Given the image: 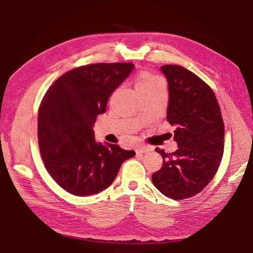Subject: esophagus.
Returning a JSON list of instances; mask_svg holds the SVG:
<instances>
[{"instance_id": "obj_1", "label": "esophagus", "mask_w": 253, "mask_h": 253, "mask_svg": "<svg viewBox=\"0 0 253 253\" xmlns=\"http://www.w3.org/2000/svg\"><path fill=\"white\" fill-rule=\"evenodd\" d=\"M152 150V148H150V146L148 145H140L137 148L136 152L137 154H143V153H146V152H150Z\"/></svg>"}]
</instances>
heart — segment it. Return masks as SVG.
Masks as SVG:
<instances>
[{
    "mask_svg": "<svg viewBox=\"0 0 253 253\" xmlns=\"http://www.w3.org/2000/svg\"><path fill=\"white\" fill-rule=\"evenodd\" d=\"M134 85H136L137 90L140 93H142L162 86L163 82L160 76L153 73L149 71H140L134 78Z\"/></svg>",
    "mask_w": 253,
    "mask_h": 253,
    "instance_id": "b5f03b06",
    "label": "heart"
}]
</instances>
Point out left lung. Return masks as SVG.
Segmentation results:
<instances>
[{"instance_id":"left-lung-1","label":"left lung","mask_w":253,"mask_h":253,"mask_svg":"<svg viewBox=\"0 0 253 253\" xmlns=\"http://www.w3.org/2000/svg\"><path fill=\"white\" fill-rule=\"evenodd\" d=\"M168 81L167 121L175 126L178 150L165 153L152 182L164 195L181 201L202 192L218 171L224 152V124L208 84L177 64L161 68Z\"/></svg>"}]
</instances>
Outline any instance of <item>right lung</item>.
Listing matches in <instances>:
<instances>
[{"label":"right lung","mask_w":253,"mask_h":253,"mask_svg":"<svg viewBox=\"0 0 253 253\" xmlns=\"http://www.w3.org/2000/svg\"><path fill=\"white\" fill-rule=\"evenodd\" d=\"M130 62L93 63L70 70L48 88L38 117L40 152L47 171L76 196L97 194L112 184L134 151L98 143L92 126L108 100L130 74Z\"/></svg>","instance_id":"add662e5"}]
</instances>
